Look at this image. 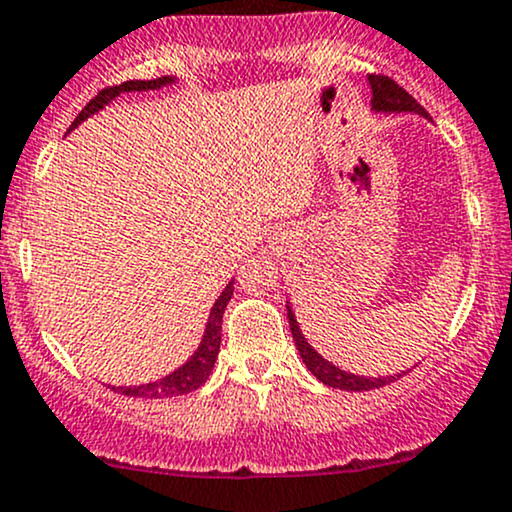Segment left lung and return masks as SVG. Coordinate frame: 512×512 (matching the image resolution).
<instances>
[{"instance_id": "1", "label": "left lung", "mask_w": 512, "mask_h": 512, "mask_svg": "<svg viewBox=\"0 0 512 512\" xmlns=\"http://www.w3.org/2000/svg\"><path fill=\"white\" fill-rule=\"evenodd\" d=\"M370 86H372V108L380 113H418V116L428 118V111L421 106L406 89H401L394 79L384 77V74H370ZM287 321H290L292 338H295V346L300 350L302 363L307 365V370L317 377L319 382L329 384L333 389H346V392H370V389L384 387V384L399 380L401 375H387V377H360L350 375V372L338 370L336 365H331L329 360H324L321 355L307 343V338L302 336L300 326H297L295 314L287 307Z\"/></svg>"}]
</instances>
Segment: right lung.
<instances>
[{
	"label": "right lung",
	"instance_id": "obj_1",
	"mask_svg": "<svg viewBox=\"0 0 512 512\" xmlns=\"http://www.w3.org/2000/svg\"><path fill=\"white\" fill-rule=\"evenodd\" d=\"M166 84H174V77H159V79H149V82H142V79H130V82L106 86V89H101L94 99L86 103V106L82 108V113L74 118L72 128H77L84 118L94 116L96 111H101L106 103H111L118 94H123V91L162 89V86H166ZM232 292H234V278H232V283L225 287V292L220 295V300L215 302V307H212L208 326H205L203 341H200L198 350H195L186 365H181L179 370H174L171 375H166L164 380H159V382L140 384V387H113V389L125 396H142V399H166V396H181V394L193 392V389H198L200 384L210 377L212 367H215L217 353H220L222 314H225L227 302L232 300Z\"/></svg>",
	"mask_w": 512,
	"mask_h": 512
}]
</instances>
